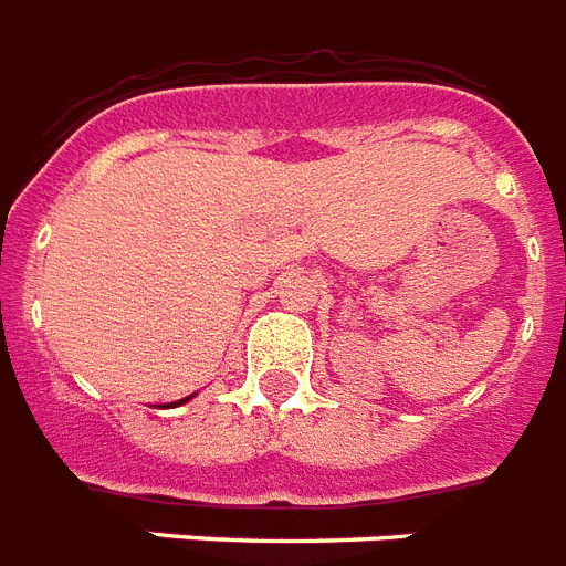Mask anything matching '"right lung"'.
Instances as JSON below:
<instances>
[{"label": "right lung", "instance_id": "1", "mask_svg": "<svg viewBox=\"0 0 566 566\" xmlns=\"http://www.w3.org/2000/svg\"><path fill=\"white\" fill-rule=\"evenodd\" d=\"M181 402H185V399H181Z\"/></svg>", "mask_w": 566, "mask_h": 566}]
</instances>
